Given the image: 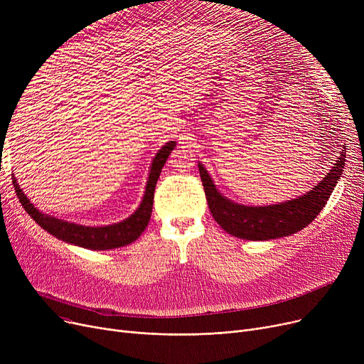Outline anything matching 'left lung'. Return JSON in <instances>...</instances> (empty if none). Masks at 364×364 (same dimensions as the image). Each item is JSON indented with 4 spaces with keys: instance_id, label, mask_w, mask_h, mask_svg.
<instances>
[{
    "instance_id": "8db88e82",
    "label": "left lung",
    "mask_w": 364,
    "mask_h": 364,
    "mask_svg": "<svg viewBox=\"0 0 364 364\" xmlns=\"http://www.w3.org/2000/svg\"><path fill=\"white\" fill-rule=\"evenodd\" d=\"M343 166L346 150L339 153L338 161L329 169L328 176L310 192L280 203L250 206L223 196L206 168L198 162L209 211L224 232L243 240H270L292 236L307 227L328 203L342 176Z\"/></svg>"
}]
</instances>
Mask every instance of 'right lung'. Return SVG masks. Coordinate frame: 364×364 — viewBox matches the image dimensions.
Here are the masks:
<instances>
[{
    "instance_id": "1",
    "label": "right lung",
    "mask_w": 364,
    "mask_h": 364,
    "mask_svg": "<svg viewBox=\"0 0 364 364\" xmlns=\"http://www.w3.org/2000/svg\"><path fill=\"white\" fill-rule=\"evenodd\" d=\"M176 146L177 141H168L158 150L150 165L144 196L141 199L140 206L128 218L119 223H113L102 227H91L59 220L53 215L44 214L40 209L35 208L31 199H28V196L23 193L21 186H18L16 177H13L14 190L18 200H21L22 206L25 208V211L35 220L38 225L44 228L47 233L53 235L54 237L91 251L117 250V247L127 246L132 242H136L140 237V235L146 230L151 215L153 193H155L158 178L168 156L171 155V150H174Z\"/></svg>"
}]
</instances>
